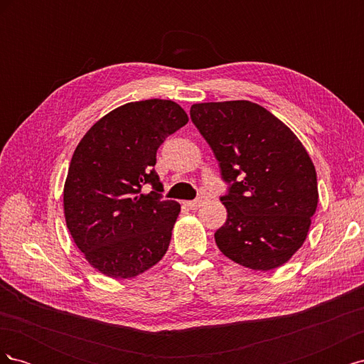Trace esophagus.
<instances>
[{"label":"esophagus","mask_w":364,"mask_h":364,"mask_svg":"<svg viewBox=\"0 0 364 364\" xmlns=\"http://www.w3.org/2000/svg\"><path fill=\"white\" fill-rule=\"evenodd\" d=\"M203 202H205V197L202 196V197H197V199H194V200L185 202V206H188L190 209H197L203 205Z\"/></svg>","instance_id":"1"}]
</instances>
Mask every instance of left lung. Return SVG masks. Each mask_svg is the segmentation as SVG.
<instances>
[{
  "mask_svg": "<svg viewBox=\"0 0 364 364\" xmlns=\"http://www.w3.org/2000/svg\"><path fill=\"white\" fill-rule=\"evenodd\" d=\"M190 115L228 183L218 249L253 270L282 266L304 245L317 208L306 150L281 119L247 100L193 105Z\"/></svg>",
  "mask_w": 364,
  "mask_h": 364,
  "instance_id": "8db88e82",
  "label": "left lung"
}]
</instances>
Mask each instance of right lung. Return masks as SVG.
<instances>
[{
  "instance_id": "1",
  "label": "right lung",
  "mask_w": 364,
  "mask_h": 364,
  "mask_svg": "<svg viewBox=\"0 0 364 364\" xmlns=\"http://www.w3.org/2000/svg\"><path fill=\"white\" fill-rule=\"evenodd\" d=\"M188 123L171 100L114 109L77 146L63 188L65 220L87 262L106 277L134 278L165 255L181 205L164 200L155 171L165 138ZM149 183L154 190H140Z\"/></svg>"
}]
</instances>
